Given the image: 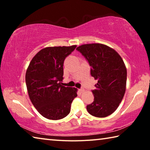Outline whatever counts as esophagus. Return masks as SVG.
I'll return each instance as SVG.
<instances>
[{
	"label": "esophagus",
	"mask_w": 150,
	"mask_h": 150,
	"mask_svg": "<svg viewBox=\"0 0 150 150\" xmlns=\"http://www.w3.org/2000/svg\"><path fill=\"white\" fill-rule=\"evenodd\" d=\"M84 91H85V89L83 88H80L79 89V91L81 93H83V92H84Z\"/></svg>",
	"instance_id": "1"
}]
</instances>
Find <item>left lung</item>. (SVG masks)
<instances>
[{
    "label": "left lung",
    "instance_id": "left-lung-1",
    "mask_svg": "<svg viewBox=\"0 0 150 150\" xmlns=\"http://www.w3.org/2000/svg\"><path fill=\"white\" fill-rule=\"evenodd\" d=\"M89 63L91 74L98 80L92 91L94 101L88 112L98 118L112 114L121 103L126 87V65L117 52L102 44H83L77 47Z\"/></svg>",
    "mask_w": 150,
    "mask_h": 150
}]
</instances>
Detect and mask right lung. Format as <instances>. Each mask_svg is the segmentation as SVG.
I'll return each instance as SVG.
<instances>
[{"instance_id": "obj_1", "label": "right lung", "mask_w": 150, "mask_h": 150, "mask_svg": "<svg viewBox=\"0 0 150 150\" xmlns=\"http://www.w3.org/2000/svg\"><path fill=\"white\" fill-rule=\"evenodd\" d=\"M76 47H45L35 55L26 70L30 99L40 115L50 120H60L69 115L77 96V88L62 85L63 62Z\"/></svg>"}]
</instances>
